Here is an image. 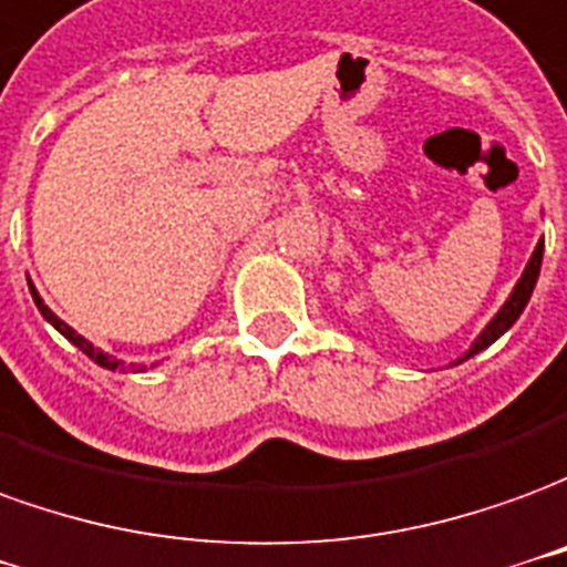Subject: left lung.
I'll return each mask as SVG.
<instances>
[{
  "mask_svg": "<svg viewBox=\"0 0 567 567\" xmlns=\"http://www.w3.org/2000/svg\"><path fill=\"white\" fill-rule=\"evenodd\" d=\"M540 259H544V240H540V244L534 247L532 259H528V265H525V271H522V280L516 284V290H513V296L507 299V305H504V308L497 311L495 320H492V323L483 329V336L473 341V348H470L467 357L480 354L483 348H488L492 341L501 339V336H504V332H507V329L513 327L516 320H519L522 308H525V305H528V299H532L534 284H537V275H540Z\"/></svg>",
  "mask_w": 567,
  "mask_h": 567,
  "instance_id": "1",
  "label": "left lung"
}]
</instances>
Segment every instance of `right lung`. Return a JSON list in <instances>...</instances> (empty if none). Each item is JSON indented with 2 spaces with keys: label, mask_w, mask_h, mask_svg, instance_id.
I'll return each mask as SVG.
<instances>
[{
  "label": "right lung",
  "mask_w": 567,
  "mask_h": 567,
  "mask_svg": "<svg viewBox=\"0 0 567 567\" xmlns=\"http://www.w3.org/2000/svg\"><path fill=\"white\" fill-rule=\"evenodd\" d=\"M30 292H33V302H35V308H39V311H42V317H45L48 323H51V327L58 329L60 336H66V339H70L72 344H75V348H79V351H82V354L91 357V360H94V363H97V367H103V369H122V360H115V357L103 354V351H100V348H94V344H91V341L84 339V336H79V332H75V329L66 327V323H63V320H60V317L54 315V311H51V308H48V305L42 302V299H39V292H35L33 287H30ZM140 369H143V367H140Z\"/></svg>",
  "instance_id": "add662e5"
}]
</instances>
